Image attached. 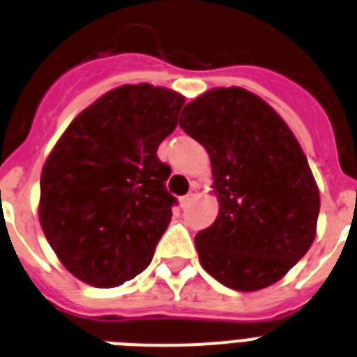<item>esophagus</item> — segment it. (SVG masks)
Returning a JSON list of instances; mask_svg holds the SVG:
<instances>
[{
    "label": "esophagus",
    "instance_id": "1",
    "mask_svg": "<svg viewBox=\"0 0 357 357\" xmlns=\"http://www.w3.org/2000/svg\"><path fill=\"white\" fill-rule=\"evenodd\" d=\"M198 187H196V185H192V188H190V192L187 194V196H183V198H181V205H183V207H188V205L192 204L194 199L198 198Z\"/></svg>",
    "mask_w": 357,
    "mask_h": 357
}]
</instances>
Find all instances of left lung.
<instances>
[{
	"mask_svg": "<svg viewBox=\"0 0 357 357\" xmlns=\"http://www.w3.org/2000/svg\"><path fill=\"white\" fill-rule=\"evenodd\" d=\"M179 126L211 158L220 211L196 234L199 262L238 291L280 280L315 238L319 188L288 124L244 88H216L194 98Z\"/></svg>",
	"mask_w": 357,
	"mask_h": 357,
	"instance_id": "8db88e82",
	"label": "left lung"
}]
</instances>
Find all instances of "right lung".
Segmentation results:
<instances>
[{"mask_svg":"<svg viewBox=\"0 0 357 357\" xmlns=\"http://www.w3.org/2000/svg\"><path fill=\"white\" fill-rule=\"evenodd\" d=\"M183 95L126 84L62 133L40 178V224L69 273L115 288L152 262L178 199L158 146L178 126Z\"/></svg>","mask_w":357,"mask_h":357,"instance_id":"add662e5","label":"right lung"}]
</instances>
